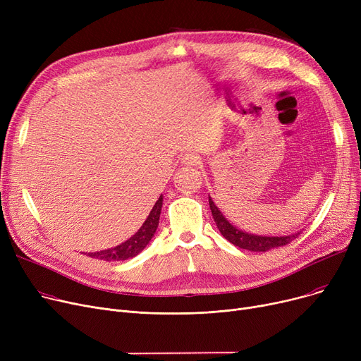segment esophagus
Instances as JSON below:
<instances>
[{"mask_svg":"<svg viewBox=\"0 0 361 361\" xmlns=\"http://www.w3.org/2000/svg\"><path fill=\"white\" fill-rule=\"evenodd\" d=\"M181 161H183V164H185V165L195 166V165H199V164H200V157L196 155V154H193V152H187V154L183 155Z\"/></svg>","mask_w":361,"mask_h":361,"instance_id":"esophagus-1","label":"esophagus"}]
</instances>
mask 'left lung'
Wrapping results in <instances>:
<instances>
[{"mask_svg": "<svg viewBox=\"0 0 361 361\" xmlns=\"http://www.w3.org/2000/svg\"><path fill=\"white\" fill-rule=\"evenodd\" d=\"M209 206L212 211L214 221L216 222L218 230L221 234L233 243L234 245L244 250H250V252H268L271 249L282 247L288 243H291L294 238H297L300 233L290 234V235H279V237H268V235H256V234H249L243 230H238L237 226H234L228 219L224 216V214L219 211V207L214 203L212 197H209Z\"/></svg>", "mask_w": 361, "mask_h": 361, "instance_id": "obj_1", "label": "left lung"}]
</instances>
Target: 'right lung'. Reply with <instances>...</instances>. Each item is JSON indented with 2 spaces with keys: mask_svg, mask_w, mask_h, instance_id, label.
Listing matches in <instances>:
<instances>
[{
  "mask_svg": "<svg viewBox=\"0 0 361 361\" xmlns=\"http://www.w3.org/2000/svg\"><path fill=\"white\" fill-rule=\"evenodd\" d=\"M161 207H162V195L157 200V203L152 207V211L143 225L137 230V233L130 237L127 241L116 245V247H111L106 250L101 252H94L89 253V257L93 259H99V260H106V262H114V260H127L137 256L146 245L149 244L150 238L154 237L158 224H159V215H161Z\"/></svg>",
  "mask_w": 361,
  "mask_h": 361,
  "instance_id": "right-lung-1",
  "label": "right lung"
}]
</instances>
